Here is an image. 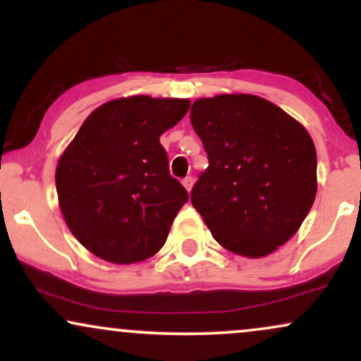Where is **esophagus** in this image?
I'll return each mask as SVG.
<instances>
[{
    "label": "esophagus",
    "instance_id": "obj_1",
    "mask_svg": "<svg viewBox=\"0 0 361 361\" xmlns=\"http://www.w3.org/2000/svg\"><path fill=\"white\" fill-rule=\"evenodd\" d=\"M183 186L190 192V190H192V186H193V178L192 176H186L185 180H183Z\"/></svg>",
    "mask_w": 361,
    "mask_h": 361
}]
</instances>
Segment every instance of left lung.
I'll list each match as a JSON object with an SVG mask.
<instances>
[{
	"label": "left lung",
	"instance_id": "1",
	"mask_svg": "<svg viewBox=\"0 0 361 361\" xmlns=\"http://www.w3.org/2000/svg\"><path fill=\"white\" fill-rule=\"evenodd\" d=\"M190 120L209 168L190 198L215 241L263 258L299 231L317 192V156L305 127L255 94L198 98Z\"/></svg>",
	"mask_w": 361,
	"mask_h": 361
}]
</instances>
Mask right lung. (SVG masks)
Wrapping results in <instances>:
<instances>
[{"label": "right lung", "instance_id": "obj_1", "mask_svg": "<svg viewBox=\"0 0 361 361\" xmlns=\"http://www.w3.org/2000/svg\"><path fill=\"white\" fill-rule=\"evenodd\" d=\"M188 109L185 98H117L91 111L64 149L56 168L61 212L94 256L130 264L164 246L188 193L169 175L159 137Z\"/></svg>", "mask_w": 361, "mask_h": 361}]
</instances>
